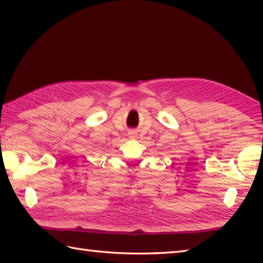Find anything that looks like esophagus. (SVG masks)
<instances>
[{"label":"esophagus","mask_w":263,"mask_h":263,"mask_svg":"<svg viewBox=\"0 0 263 263\" xmlns=\"http://www.w3.org/2000/svg\"><path fill=\"white\" fill-rule=\"evenodd\" d=\"M130 137H131V138L135 137V132H131V133H130Z\"/></svg>","instance_id":"obj_1"}]
</instances>
